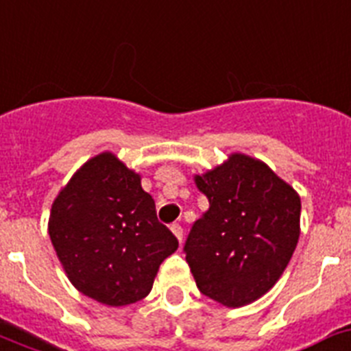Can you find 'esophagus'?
<instances>
[{
  "instance_id": "34e87169",
  "label": "esophagus",
  "mask_w": 351,
  "mask_h": 351,
  "mask_svg": "<svg viewBox=\"0 0 351 351\" xmlns=\"http://www.w3.org/2000/svg\"><path fill=\"white\" fill-rule=\"evenodd\" d=\"M171 232H173V234L176 235V239L182 243V239H184V228H182L178 223H173V225H171Z\"/></svg>"
}]
</instances>
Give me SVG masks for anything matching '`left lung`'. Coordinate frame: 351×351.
I'll return each mask as SVG.
<instances>
[{
  "instance_id": "obj_1",
  "label": "left lung",
  "mask_w": 351,
  "mask_h": 351,
  "mask_svg": "<svg viewBox=\"0 0 351 351\" xmlns=\"http://www.w3.org/2000/svg\"><path fill=\"white\" fill-rule=\"evenodd\" d=\"M194 182L208 210L185 241L199 293L225 307H243L266 294L289 264L300 237L298 193L264 162L243 153Z\"/></svg>"
}]
</instances>
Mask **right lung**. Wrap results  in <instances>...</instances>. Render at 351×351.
Masks as SVG:
<instances>
[{
    "label": "right lung",
    "instance_id": "obj_1",
    "mask_svg": "<svg viewBox=\"0 0 351 351\" xmlns=\"http://www.w3.org/2000/svg\"><path fill=\"white\" fill-rule=\"evenodd\" d=\"M48 230L71 284L110 307L146 298L178 248L141 176L110 152L85 162L58 193Z\"/></svg>",
    "mask_w": 351,
    "mask_h": 351
}]
</instances>
